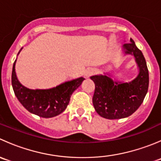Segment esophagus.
Masks as SVG:
<instances>
[{
    "label": "esophagus",
    "instance_id": "1",
    "mask_svg": "<svg viewBox=\"0 0 161 161\" xmlns=\"http://www.w3.org/2000/svg\"><path fill=\"white\" fill-rule=\"evenodd\" d=\"M94 72H95V69H92V68H87L85 71H84V75L86 78H88L90 75H92Z\"/></svg>",
    "mask_w": 161,
    "mask_h": 161
}]
</instances>
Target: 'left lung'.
Returning a JSON list of instances; mask_svg holds the SVG:
<instances>
[{
    "label": "left lung",
    "mask_w": 161,
    "mask_h": 161,
    "mask_svg": "<svg viewBox=\"0 0 161 161\" xmlns=\"http://www.w3.org/2000/svg\"><path fill=\"white\" fill-rule=\"evenodd\" d=\"M125 55H132L139 73L130 82L112 79L110 73L91 76L95 84L92 103L100 116L107 119H121L132 114L143 102L149 87V71L142 51L134 40L124 43Z\"/></svg>",
    "instance_id": "8db88e82"
}]
</instances>
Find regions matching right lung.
Wrapping results in <instances>:
<instances>
[{"mask_svg": "<svg viewBox=\"0 0 161 161\" xmlns=\"http://www.w3.org/2000/svg\"><path fill=\"white\" fill-rule=\"evenodd\" d=\"M16 60L13 64L11 73V84L14 94L27 111L42 118H53L62 113L69 105L72 92L85 79L79 77L66 81L53 88L32 90L24 86L18 79L15 72Z\"/></svg>", "mask_w": 161, "mask_h": 161, "instance_id": "1", "label": "right lung"}]
</instances>
